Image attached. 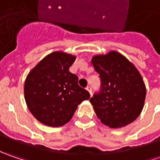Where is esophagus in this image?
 <instances>
[{
  "mask_svg": "<svg viewBox=\"0 0 160 160\" xmlns=\"http://www.w3.org/2000/svg\"><path fill=\"white\" fill-rule=\"evenodd\" d=\"M86 90L89 92L90 94H92V87H91V86H87V87H86Z\"/></svg>",
  "mask_w": 160,
  "mask_h": 160,
  "instance_id": "1",
  "label": "esophagus"
}]
</instances>
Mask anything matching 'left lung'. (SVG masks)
I'll list each match as a JSON object with an SVG mask.
<instances>
[{"mask_svg": "<svg viewBox=\"0 0 160 160\" xmlns=\"http://www.w3.org/2000/svg\"><path fill=\"white\" fill-rule=\"evenodd\" d=\"M92 63L102 82L100 92L90 99L98 118L110 128L131 124L142 112L146 96L137 68L115 51L93 56Z\"/></svg>", "mask_w": 160, "mask_h": 160, "instance_id": "8db88e82", "label": "left lung"}]
</instances>
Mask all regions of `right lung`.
Segmentation results:
<instances>
[{"label": "right lung", "mask_w": 160, "mask_h": 160, "mask_svg": "<svg viewBox=\"0 0 160 160\" xmlns=\"http://www.w3.org/2000/svg\"><path fill=\"white\" fill-rule=\"evenodd\" d=\"M76 56L54 52L42 58L29 72L24 93L28 109L36 119L48 126H64L77 106L90 93L78 85V77L69 72Z\"/></svg>", "instance_id": "add662e5"}]
</instances>
